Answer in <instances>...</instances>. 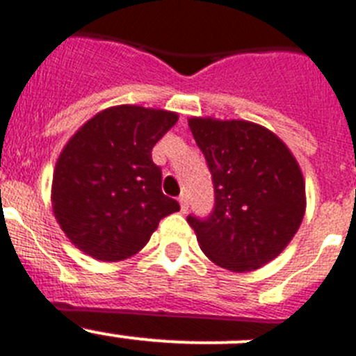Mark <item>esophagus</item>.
Returning <instances> with one entry per match:
<instances>
[{"label":"esophagus","instance_id":"1","mask_svg":"<svg viewBox=\"0 0 356 356\" xmlns=\"http://www.w3.org/2000/svg\"><path fill=\"white\" fill-rule=\"evenodd\" d=\"M179 204H181V212L188 211V197H186V195H181V197H179Z\"/></svg>","mask_w":356,"mask_h":356}]
</instances>
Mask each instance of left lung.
I'll return each mask as SVG.
<instances>
[{
  "mask_svg": "<svg viewBox=\"0 0 356 356\" xmlns=\"http://www.w3.org/2000/svg\"><path fill=\"white\" fill-rule=\"evenodd\" d=\"M214 184L207 218L189 214L200 248L216 265L254 270L274 260L297 234L305 184L290 149L249 121L189 119Z\"/></svg>",
  "mask_w": 356,
  "mask_h": 356,
  "instance_id": "8db88e82",
  "label": "left lung"
}]
</instances>
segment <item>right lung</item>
Instances as JSON below:
<instances>
[{"mask_svg": "<svg viewBox=\"0 0 356 356\" xmlns=\"http://www.w3.org/2000/svg\"><path fill=\"white\" fill-rule=\"evenodd\" d=\"M175 122L174 112L121 105L96 114L70 138L56 163L52 209L86 254L124 260L179 211L177 200L163 195L161 168L151 156Z\"/></svg>", "mask_w": 356, "mask_h": 356, "instance_id": "add662e5", "label": "right lung"}]
</instances>
